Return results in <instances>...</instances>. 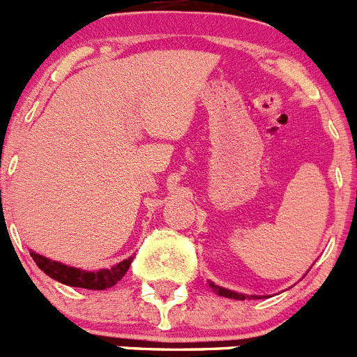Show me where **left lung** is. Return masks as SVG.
<instances>
[{
	"label": "left lung",
	"instance_id": "left-lung-1",
	"mask_svg": "<svg viewBox=\"0 0 357 357\" xmlns=\"http://www.w3.org/2000/svg\"><path fill=\"white\" fill-rule=\"evenodd\" d=\"M209 288L213 289V291L216 293V295L225 296V298H234V301H245V298H261L259 295H243V293L232 291V289L222 288V286H216L213 282V280H209Z\"/></svg>",
	"mask_w": 357,
	"mask_h": 357
}]
</instances>
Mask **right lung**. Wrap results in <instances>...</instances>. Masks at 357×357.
<instances>
[{
	"label": "right lung",
	"mask_w": 357,
	"mask_h": 357,
	"mask_svg": "<svg viewBox=\"0 0 357 357\" xmlns=\"http://www.w3.org/2000/svg\"><path fill=\"white\" fill-rule=\"evenodd\" d=\"M30 255L33 257L37 266L43 270L44 273L52 279L59 280L66 286H73V288H85V289H107L112 288L114 284H118L119 280L123 279V275L127 273V270L130 268L132 257L121 261V263L114 264L110 268H102V270H82V268L68 266L64 263H59V261L48 259L44 255L37 254V252L31 250Z\"/></svg>",
	"instance_id": "1"
}]
</instances>
